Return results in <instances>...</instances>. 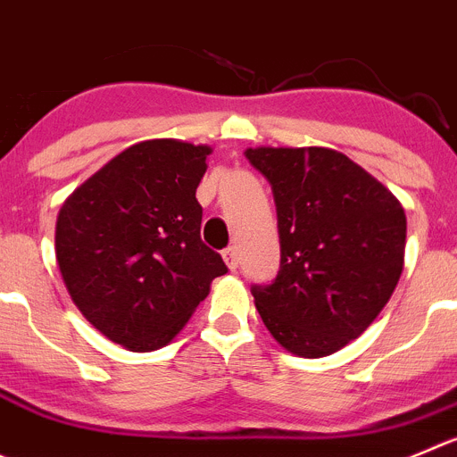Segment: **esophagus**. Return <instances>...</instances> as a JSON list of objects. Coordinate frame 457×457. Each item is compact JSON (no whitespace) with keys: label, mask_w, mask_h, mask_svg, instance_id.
<instances>
[{"label":"esophagus","mask_w":457,"mask_h":457,"mask_svg":"<svg viewBox=\"0 0 457 457\" xmlns=\"http://www.w3.org/2000/svg\"><path fill=\"white\" fill-rule=\"evenodd\" d=\"M221 258H224L226 267L231 269V271H236L237 262H240V258H237V249H236V246H228V249L221 251Z\"/></svg>","instance_id":"esophagus-1"}]
</instances>
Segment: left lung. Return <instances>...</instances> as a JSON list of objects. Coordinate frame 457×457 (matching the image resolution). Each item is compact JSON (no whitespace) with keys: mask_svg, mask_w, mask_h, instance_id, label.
<instances>
[{"mask_svg":"<svg viewBox=\"0 0 457 457\" xmlns=\"http://www.w3.org/2000/svg\"><path fill=\"white\" fill-rule=\"evenodd\" d=\"M278 212L280 271L253 287L264 328L319 359L361 337L403 271L406 212L379 179L329 147H246Z\"/></svg>","mask_w":457,"mask_h":457,"instance_id":"8db88e82","label":"left lung"}]
</instances>
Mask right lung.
Wrapping results in <instances>:
<instances>
[{"instance_id":"1","label":"right lung","mask_w":457,"mask_h":457,"mask_svg":"<svg viewBox=\"0 0 457 457\" xmlns=\"http://www.w3.org/2000/svg\"><path fill=\"white\" fill-rule=\"evenodd\" d=\"M211 152L177 138L134 143L60 208L55 260L64 287L80 314L120 347L168 345L226 273L199 236L195 193Z\"/></svg>"}]
</instances>
